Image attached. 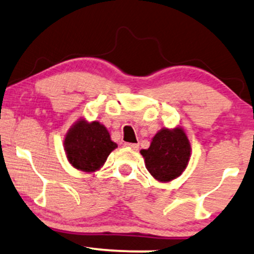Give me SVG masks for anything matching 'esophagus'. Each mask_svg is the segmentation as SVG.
I'll return each mask as SVG.
<instances>
[{
  "label": "esophagus",
  "mask_w": 254,
  "mask_h": 254,
  "mask_svg": "<svg viewBox=\"0 0 254 254\" xmlns=\"http://www.w3.org/2000/svg\"><path fill=\"white\" fill-rule=\"evenodd\" d=\"M125 146L131 147V149H132V150H138V147H139V145H138V144H134V143H125Z\"/></svg>",
  "instance_id": "34e87169"
}]
</instances>
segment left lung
Here are the masks:
<instances>
[{"label":"left lung","mask_w":254,"mask_h":254,"mask_svg":"<svg viewBox=\"0 0 254 254\" xmlns=\"http://www.w3.org/2000/svg\"><path fill=\"white\" fill-rule=\"evenodd\" d=\"M190 142L182 127L162 129L152 138L149 149L140 151L147 171L157 181L164 183L182 175L190 159Z\"/></svg>","instance_id":"obj_1"}]
</instances>
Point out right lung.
Instances as JSON below:
<instances>
[{"label":"right lung","mask_w":254,"mask_h":254,"mask_svg":"<svg viewBox=\"0 0 254 254\" xmlns=\"http://www.w3.org/2000/svg\"><path fill=\"white\" fill-rule=\"evenodd\" d=\"M66 156L73 168L84 172L96 171L104 164L117 144L111 140L107 127L98 122L78 121L64 139Z\"/></svg>","instance_id":"obj_1"}]
</instances>
